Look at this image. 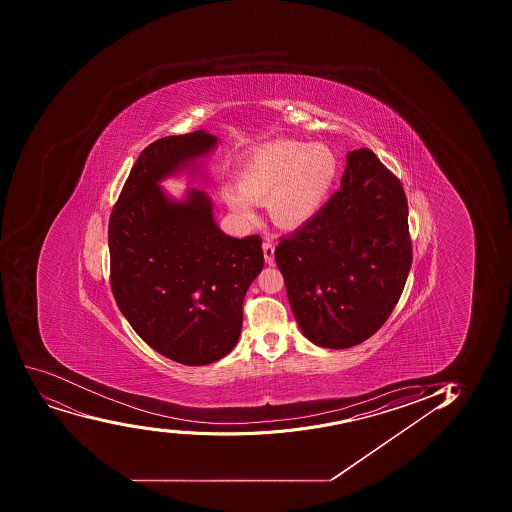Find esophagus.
<instances>
[{"label": "esophagus", "mask_w": 512, "mask_h": 512, "mask_svg": "<svg viewBox=\"0 0 512 512\" xmlns=\"http://www.w3.org/2000/svg\"><path fill=\"white\" fill-rule=\"evenodd\" d=\"M262 248H264V257L265 262L269 265H274L275 262V245L272 243V240H265L264 245H262Z\"/></svg>", "instance_id": "esophagus-1"}]
</instances>
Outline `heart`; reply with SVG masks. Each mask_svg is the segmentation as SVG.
<instances>
[{"mask_svg":"<svg viewBox=\"0 0 512 512\" xmlns=\"http://www.w3.org/2000/svg\"><path fill=\"white\" fill-rule=\"evenodd\" d=\"M337 153L325 143L274 140L255 148L242 163L238 182L220 195L237 217L253 220L260 200L282 227H300L322 210L339 180Z\"/></svg>","mask_w":512,"mask_h":512,"instance_id":"obj_1","label":"heart"}]
</instances>
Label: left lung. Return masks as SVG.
I'll return each mask as SVG.
<instances>
[{"label": "left lung", "instance_id": "1", "mask_svg": "<svg viewBox=\"0 0 512 512\" xmlns=\"http://www.w3.org/2000/svg\"><path fill=\"white\" fill-rule=\"evenodd\" d=\"M407 200L369 148L347 153L340 190L275 248L302 334L349 349L389 319L412 264Z\"/></svg>", "mask_w": 512, "mask_h": 512}]
</instances>
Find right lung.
Segmentation results:
<instances>
[{
    "label": "right lung",
    "mask_w": 512,
    "mask_h": 512,
    "mask_svg": "<svg viewBox=\"0 0 512 512\" xmlns=\"http://www.w3.org/2000/svg\"><path fill=\"white\" fill-rule=\"evenodd\" d=\"M218 147L205 130L160 138L133 165L108 225L113 297L133 330L178 364L207 365L237 345L248 287L264 269L262 238L222 232L200 188L162 182L203 173Z\"/></svg>",
    "instance_id": "obj_1"
}]
</instances>
